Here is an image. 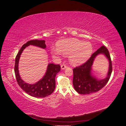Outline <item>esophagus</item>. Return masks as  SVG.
I'll return each mask as SVG.
<instances>
[{
    "label": "esophagus",
    "mask_w": 126,
    "mask_h": 126,
    "mask_svg": "<svg viewBox=\"0 0 126 126\" xmlns=\"http://www.w3.org/2000/svg\"><path fill=\"white\" fill-rule=\"evenodd\" d=\"M67 66L66 65V64H62V66H61V68H62V69H66V68H67Z\"/></svg>",
    "instance_id": "34e87169"
}]
</instances>
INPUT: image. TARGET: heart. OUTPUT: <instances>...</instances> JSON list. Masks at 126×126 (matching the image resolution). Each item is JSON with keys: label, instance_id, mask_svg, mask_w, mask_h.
<instances>
[{"label": "heart", "instance_id": "obj_1", "mask_svg": "<svg viewBox=\"0 0 126 126\" xmlns=\"http://www.w3.org/2000/svg\"><path fill=\"white\" fill-rule=\"evenodd\" d=\"M57 47H52L51 52L55 57H59L63 54L69 56L70 62L73 64L84 63L93 53V47L89 42H83L77 39H66L57 42Z\"/></svg>", "mask_w": 126, "mask_h": 126}]
</instances>
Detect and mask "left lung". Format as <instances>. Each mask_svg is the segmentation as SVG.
Here are the masks:
<instances>
[{"mask_svg": "<svg viewBox=\"0 0 126 126\" xmlns=\"http://www.w3.org/2000/svg\"><path fill=\"white\" fill-rule=\"evenodd\" d=\"M100 53L106 56L109 60L110 66L108 76L104 79L98 80L91 75V67L95 57ZM112 70V63L109 51L102 46L92 54L90 58L81 65L73 69V85L74 88L80 94H88L96 93L104 87L110 79Z\"/></svg>", "mask_w": 126, "mask_h": 126, "instance_id": "1", "label": "left lung"}]
</instances>
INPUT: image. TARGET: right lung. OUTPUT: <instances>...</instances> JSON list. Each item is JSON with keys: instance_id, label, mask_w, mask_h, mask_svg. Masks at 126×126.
Segmentation results:
<instances>
[{"instance_id": "obj_1", "label": "right lung", "mask_w": 126, "mask_h": 126, "mask_svg": "<svg viewBox=\"0 0 126 126\" xmlns=\"http://www.w3.org/2000/svg\"><path fill=\"white\" fill-rule=\"evenodd\" d=\"M29 45H33L42 48H46L45 40H32L27 42L22 46L16 57L15 65V73L18 84L25 93L30 96L36 98H44L51 94L55 89L56 75L60 70L59 64L49 63L45 76L39 81L34 84H28L21 79L18 71V63L20 55L24 49Z\"/></svg>"}]
</instances>
